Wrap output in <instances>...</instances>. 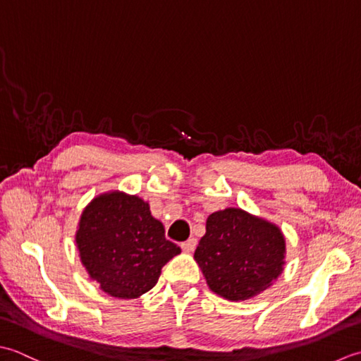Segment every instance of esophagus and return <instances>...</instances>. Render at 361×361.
Wrapping results in <instances>:
<instances>
[{"label":"esophagus","instance_id":"obj_1","mask_svg":"<svg viewBox=\"0 0 361 361\" xmlns=\"http://www.w3.org/2000/svg\"><path fill=\"white\" fill-rule=\"evenodd\" d=\"M196 245H197L196 238H190V240H187V241H183L182 245H180V247H182L183 252H193Z\"/></svg>","mask_w":361,"mask_h":361}]
</instances>
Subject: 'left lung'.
<instances>
[{"instance_id":"1","label":"left lung","mask_w":361,"mask_h":361,"mask_svg":"<svg viewBox=\"0 0 361 361\" xmlns=\"http://www.w3.org/2000/svg\"><path fill=\"white\" fill-rule=\"evenodd\" d=\"M279 226L229 207L212 213L195 251L209 288L227 300H246L273 285L285 264Z\"/></svg>"}]
</instances>
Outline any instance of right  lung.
Segmentation results:
<instances>
[{"label": "right lung", "instance_id": "1", "mask_svg": "<svg viewBox=\"0 0 361 361\" xmlns=\"http://www.w3.org/2000/svg\"><path fill=\"white\" fill-rule=\"evenodd\" d=\"M76 245L92 281L109 296L135 299L157 283L161 268L180 247L165 238V227L149 204L135 195L109 191L80 215Z\"/></svg>", "mask_w": 361, "mask_h": 361}]
</instances>
